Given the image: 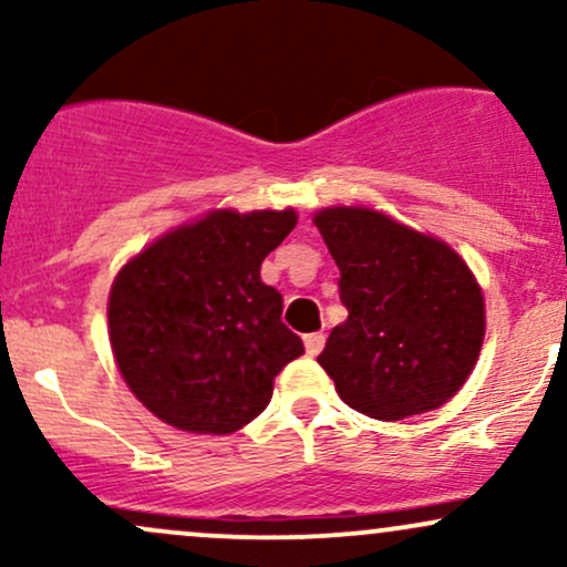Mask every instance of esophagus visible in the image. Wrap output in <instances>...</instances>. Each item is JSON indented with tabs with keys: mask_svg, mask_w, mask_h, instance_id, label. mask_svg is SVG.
<instances>
[{
	"mask_svg": "<svg viewBox=\"0 0 567 567\" xmlns=\"http://www.w3.org/2000/svg\"><path fill=\"white\" fill-rule=\"evenodd\" d=\"M303 347H306V354L309 357H317L324 347V336L322 333H309L303 336Z\"/></svg>",
	"mask_w": 567,
	"mask_h": 567,
	"instance_id": "obj_1",
	"label": "esophagus"
}]
</instances>
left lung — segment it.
I'll return each mask as SVG.
<instances>
[{
    "mask_svg": "<svg viewBox=\"0 0 567 567\" xmlns=\"http://www.w3.org/2000/svg\"><path fill=\"white\" fill-rule=\"evenodd\" d=\"M349 317L317 362L349 408L400 421L445 405L477 365L485 301L464 258L370 207L315 216Z\"/></svg>",
    "mask_w": 567,
    "mask_h": 567,
    "instance_id": "8db88e82",
    "label": "left lung"
}]
</instances>
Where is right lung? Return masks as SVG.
I'll return each instance as SVG.
<instances>
[{"mask_svg":"<svg viewBox=\"0 0 567 567\" xmlns=\"http://www.w3.org/2000/svg\"><path fill=\"white\" fill-rule=\"evenodd\" d=\"M296 210H213L167 231L122 266L109 292L120 373L157 419L231 434L261 415L275 375L303 354L261 264Z\"/></svg>","mask_w":567,"mask_h":567,"instance_id":"obj_1","label":"right lung"}]
</instances>
